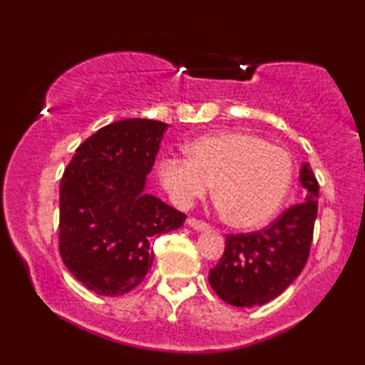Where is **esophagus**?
I'll return each mask as SVG.
<instances>
[{
    "mask_svg": "<svg viewBox=\"0 0 365 365\" xmlns=\"http://www.w3.org/2000/svg\"><path fill=\"white\" fill-rule=\"evenodd\" d=\"M187 226L192 227V229H196V231H206V229L209 227L206 222L197 221V219H194V217H189L187 219Z\"/></svg>",
    "mask_w": 365,
    "mask_h": 365,
    "instance_id": "esophagus-1",
    "label": "esophagus"
}]
</instances>
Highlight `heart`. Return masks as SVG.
Here are the masks:
<instances>
[{"instance_id": "obj_1", "label": "heart", "mask_w": 365, "mask_h": 365, "mask_svg": "<svg viewBox=\"0 0 365 365\" xmlns=\"http://www.w3.org/2000/svg\"><path fill=\"white\" fill-rule=\"evenodd\" d=\"M187 156L159 163L164 189L179 207H189L211 192L229 224L262 226L286 201L294 164L286 149L246 133H219L187 146Z\"/></svg>"}]
</instances>
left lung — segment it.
Returning <instances> with one entry per match:
<instances>
[{
    "instance_id": "1",
    "label": "left lung",
    "mask_w": 365,
    "mask_h": 365,
    "mask_svg": "<svg viewBox=\"0 0 365 365\" xmlns=\"http://www.w3.org/2000/svg\"><path fill=\"white\" fill-rule=\"evenodd\" d=\"M304 202L284 211L271 226L229 234L221 261L209 271V284L236 307L264 306L282 294L306 266L317 217L319 182L307 163L301 168Z\"/></svg>"
}]
</instances>
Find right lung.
<instances>
[{
  "instance_id": "obj_1",
  "label": "right lung",
  "mask_w": 365,
  "mask_h": 365,
  "mask_svg": "<svg viewBox=\"0 0 365 365\" xmlns=\"http://www.w3.org/2000/svg\"><path fill=\"white\" fill-rule=\"evenodd\" d=\"M166 123L121 119L89 136L59 186V254L98 296H123L153 266L151 244L181 227L186 214L146 194V178Z\"/></svg>"
}]
</instances>
